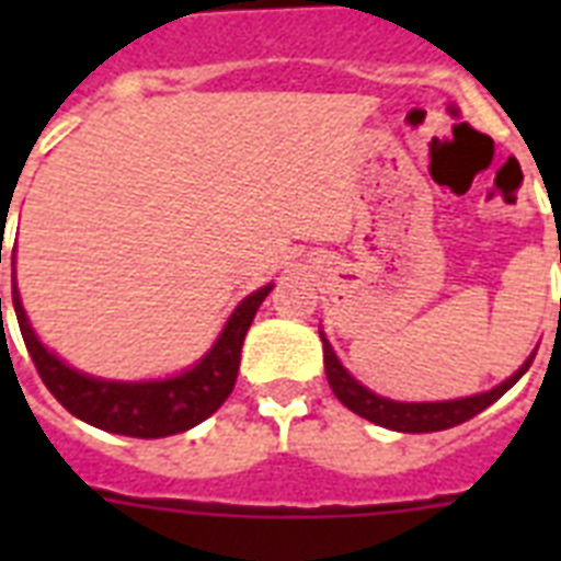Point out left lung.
Instances as JSON below:
<instances>
[{
	"label": "left lung",
	"instance_id": "obj_1",
	"mask_svg": "<svg viewBox=\"0 0 561 561\" xmlns=\"http://www.w3.org/2000/svg\"><path fill=\"white\" fill-rule=\"evenodd\" d=\"M533 358L524 364L513 378H506L501 387L489 392H480V396H469V399H454V401H427V404H404V401H390L381 399L369 392L367 387H360L355 378H352L346 369L341 367V360L334 358L332 346L323 337V364H325V378L332 383V392L337 399L358 416L369 419L375 425L390 427V431H401V434H431V431H445V427L462 425L469 422L471 416H478L480 410H486L489 404H495L501 396H504L510 387H513L518 378H522L527 369H530Z\"/></svg>",
	"mask_w": 561,
	"mask_h": 561
}]
</instances>
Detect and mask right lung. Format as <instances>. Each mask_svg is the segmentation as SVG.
<instances>
[{
  "instance_id": "1",
  "label": "right lung",
  "mask_w": 561,
  "mask_h": 561,
  "mask_svg": "<svg viewBox=\"0 0 561 561\" xmlns=\"http://www.w3.org/2000/svg\"><path fill=\"white\" fill-rule=\"evenodd\" d=\"M2 264V250H0ZM13 267V259H11ZM13 288V311L20 320L22 341L28 350L39 378L48 387V392L64 404L72 416L90 422V425L110 431V434L139 436V439H160V436L183 434L188 427L201 425L215 410L229 399L236 387L238 364H241V343L253 323L255 311L271 294L273 285L255 290L232 311L227 329L220 332L218 343L211 346L209 355L188 373L169 378V381L148 383H118L101 381L90 375L75 373L57 360L43 343L34 337L28 325V317L22 311L16 282L11 276Z\"/></svg>"
}]
</instances>
